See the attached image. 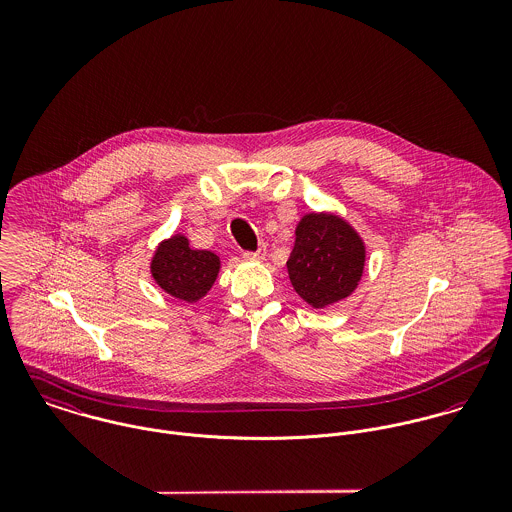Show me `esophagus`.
Returning <instances> with one entry per match:
<instances>
[{
    "label": "esophagus",
    "instance_id": "1",
    "mask_svg": "<svg viewBox=\"0 0 512 512\" xmlns=\"http://www.w3.org/2000/svg\"><path fill=\"white\" fill-rule=\"evenodd\" d=\"M242 256H244L246 260H262V258L266 256V246L262 244V246H260L256 252H244Z\"/></svg>",
    "mask_w": 512,
    "mask_h": 512
}]
</instances>
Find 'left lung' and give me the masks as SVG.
<instances>
[{
    "label": "left lung",
    "instance_id": "left-lung-1",
    "mask_svg": "<svg viewBox=\"0 0 512 512\" xmlns=\"http://www.w3.org/2000/svg\"><path fill=\"white\" fill-rule=\"evenodd\" d=\"M365 268V244L345 220L311 213L299 220L288 260L293 290L311 307H327L355 292Z\"/></svg>",
    "mask_w": 512,
    "mask_h": 512
}]
</instances>
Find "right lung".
Masks as SVG:
<instances>
[{
    "label": "right lung",
    "instance_id": "obj_1",
    "mask_svg": "<svg viewBox=\"0 0 512 512\" xmlns=\"http://www.w3.org/2000/svg\"><path fill=\"white\" fill-rule=\"evenodd\" d=\"M220 260L211 250H193L183 234L163 240L151 260V276L163 292L179 301H199L213 288Z\"/></svg>",
    "mask_w": 512,
    "mask_h": 512
}]
</instances>
